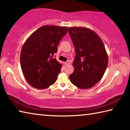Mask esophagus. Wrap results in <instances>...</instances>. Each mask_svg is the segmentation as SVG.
<instances>
[{"label": "esophagus", "instance_id": "1", "mask_svg": "<svg viewBox=\"0 0 130 130\" xmlns=\"http://www.w3.org/2000/svg\"><path fill=\"white\" fill-rule=\"evenodd\" d=\"M64 64H65V65H66V66L69 65V64H70V62H69V61H66V62L64 63Z\"/></svg>", "mask_w": 130, "mask_h": 130}]
</instances>
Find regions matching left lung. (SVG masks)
Instances as JSON below:
<instances>
[{"label": "left lung", "mask_w": 130, "mask_h": 130, "mask_svg": "<svg viewBox=\"0 0 130 130\" xmlns=\"http://www.w3.org/2000/svg\"><path fill=\"white\" fill-rule=\"evenodd\" d=\"M69 33L75 50L72 65L73 73L69 76L77 87H92L102 78L108 65V55L103 42L96 32L85 27H70Z\"/></svg>", "instance_id": "left-lung-1"}]
</instances>
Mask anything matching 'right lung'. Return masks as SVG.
Returning <instances> with one entry per match:
<instances>
[{"label": "right lung", "mask_w": 130, "mask_h": 130, "mask_svg": "<svg viewBox=\"0 0 130 130\" xmlns=\"http://www.w3.org/2000/svg\"><path fill=\"white\" fill-rule=\"evenodd\" d=\"M67 32V27L43 26L29 36L22 48L20 65L25 79L38 89L55 82L61 65L54 58L60 40Z\"/></svg>", "instance_id": "obj_1"}]
</instances>
